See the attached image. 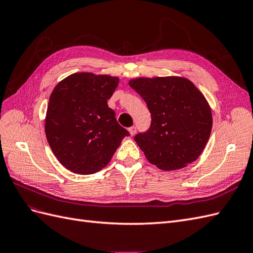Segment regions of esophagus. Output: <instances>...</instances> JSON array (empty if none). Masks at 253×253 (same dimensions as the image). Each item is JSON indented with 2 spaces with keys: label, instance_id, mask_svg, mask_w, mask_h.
Here are the masks:
<instances>
[{
  "label": "esophagus",
  "instance_id": "esophagus-1",
  "mask_svg": "<svg viewBox=\"0 0 253 253\" xmlns=\"http://www.w3.org/2000/svg\"><path fill=\"white\" fill-rule=\"evenodd\" d=\"M136 131H137L136 126H134L128 128V132H129V135H131V136H134L136 134Z\"/></svg>",
  "mask_w": 253,
  "mask_h": 253
}]
</instances>
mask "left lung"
<instances>
[{
	"mask_svg": "<svg viewBox=\"0 0 253 253\" xmlns=\"http://www.w3.org/2000/svg\"><path fill=\"white\" fill-rule=\"evenodd\" d=\"M128 84L151 113L149 129L134 138L149 162L165 171L195 162L212 128L211 109L198 88L187 78L173 76L137 78Z\"/></svg>",
	"mask_w": 253,
	"mask_h": 253,
	"instance_id": "left-lung-1",
	"label": "left lung"
}]
</instances>
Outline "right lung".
<instances>
[{"instance_id": "obj_1", "label": "right lung", "mask_w": 253, "mask_h": 253, "mask_svg": "<svg viewBox=\"0 0 253 253\" xmlns=\"http://www.w3.org/2000/svg\"><path fill=\"white\" fill-rule=\"evenodd\" d=\"M118 83L112 76L77 73L53 88L45 134L52 153L67 170L81 175L100 171L129 135L108 105Z\"/></svg>"}]
</instances>
